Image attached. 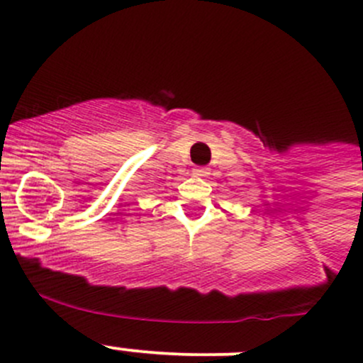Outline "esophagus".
I'll return each mask as SVG.
<instances>
[{"label":"esophagus","mask_w":363,"mask_h":363,"mask_svg":"<svg viewBox=\"0 0 363 363\" xmlns=\"http://www.w3.org/2000/svg\"><path fill=\"white\" fill-rule=\"evenodd\" d=\"M208 174H211V172H208V168H203V167H200V168H193V175H195V177H208Z\"/></svg>","instance_id":"34e87169"}]
</instances>
